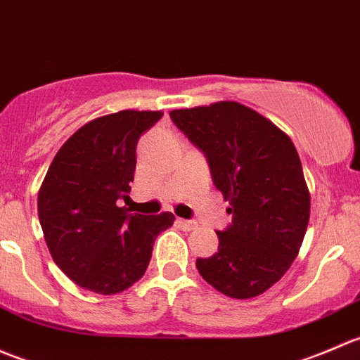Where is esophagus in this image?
<instances>
[{"label": "esophagus", "mask_w": 360, "mask_h": 360, "mask_svg": "<svg viewBox=\"0 0 360 360\" xmlns=\"http://www.w3.org/2000/svg\"><path fill=\"white\" fill-rule=\"evenodd\" d=\"M177 224H179L181 230H184V231H191L197 228V223L191 219H177Z\"/></svg>", "instance_id": "34e87169"}]
</instances>
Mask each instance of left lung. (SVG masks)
<instances>
[{
    "label": "left lung",
    "instance_id": "left-lung-1",
    "mask_svg": "<svg viewBox=\"0 0 360 360\" xmlns=\"http://www.w3.org/2000/svg\"><path fill=\"white\" fill-rule=\"evenodd\" d=\"M170 118L205 153L233 214L230 226L217 231V252L197 259L198 274L230 297L259 296L296 259L310 219V193L292 141L235 101L174 110Z\"/></svg>",
    "mask_w": 360,
    "mask_h": 360
}]
</instances>
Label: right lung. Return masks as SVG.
I'll return each mask as SVG.
<instances>
[{
  "label": "right lung",
  "mask_w": 360,
  "mask_h": 360,
  "mask_svg": "<svg viewBox=\"0 0 360 360\" xmlns=\"http://www.w3.org/2000/svg\"><path fill=\"white\" fill-rule=\"evenodd\" d=\"M162 111L125 110L85 123L57 151L38 191V217L57 266L79 288L116 294L146 271L160 231L174 214H129L141 134Z\"/></svg>",
  "instance_id": "add662e5"
}]
</instances>
